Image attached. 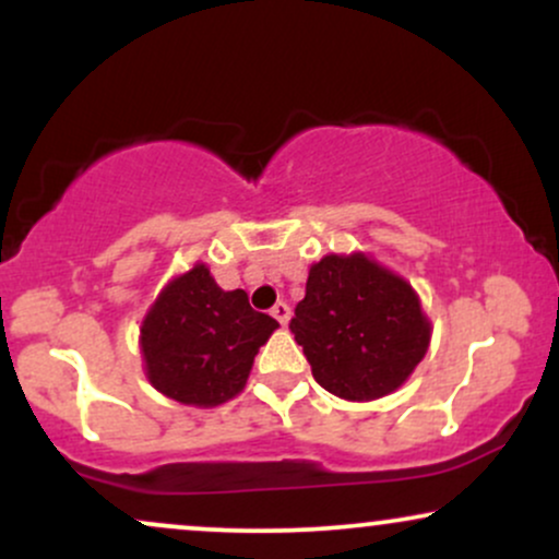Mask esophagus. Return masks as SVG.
<instances>
[{"mask_svg": "<svg viewBox=\"0 0 559 559\" xmlns=\"http://www.w3.org/2000/svg\"><path fill=\"white\" fill-rule=\"evenodd\" d=\"M271 316H273L275 320H278L281 325H286V323H288V318H292V310H288L286 301H278V305H275L273 310H271Z\"/></svg>", "mask_w": 559, "mask_h": 559, "instance_id": "obj_1", "label": "esophagus"}]
</instances>
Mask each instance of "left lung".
<instances>
[{
    "mask_svg": "<svg viewBox=\"0 0 559 559\" xmlns=\"http://www.w3.org/2000/svg\"><path fill=\"white\" fill-rule=\"evenodd\" d=\"M288 329L316 381L346 402H373L400 389L431 344L418 292L365 252L312 262Z\"/></svg>",
    "mask_w": 559,
    "mask_h": 559,
    "instance_id": "obj_1",
    "label": "left lung"
}]
</instances>
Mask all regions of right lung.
<instances>
[{"label":"right lung","mask_w":559,"mask_h":559,"mask_svg":"<svg viewBox=\"0 0 559 559\" xmlns=\"http://www.w3.org/2000/svg\"><path fill=\"white\" fill-rule=\"evenodd\" d=\"M278 323L249 307L247 292H223L204 262L165 284L139 329L144 376L159 394L217 407L247 386L260 346Z\"/></svg>","instance_id":"add662e5"}]
</instances>
